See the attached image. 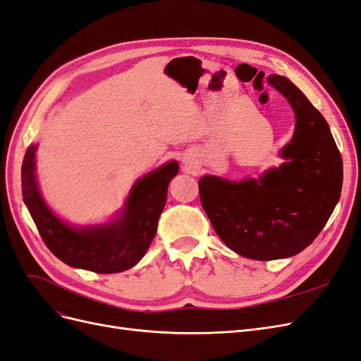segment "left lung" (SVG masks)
<instances>
[{
	"instance_id": "left-lung-1",
	"label": "left lung",
	"mask_w": 361,
	"mask_h": 361,
	"mask_svg": "<svg viewBox=\"0 0 361 361\" xmlns=\"http://www.w3.org/2000/svg\"><path fill=\"white\" fill-rule=\"evenodd\" d=\"M268 82L289 101L297 117L286 159L260 179L232 182L218 176L199 180L200 202L223 243L255 260L298 255L329 221L341 199L343 162L326 120L285 76Z\"/></svg>"
}]
</instances>
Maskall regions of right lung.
<instances>
[{"instance_id":"1","label":"right lung","mask_w":361,"mask_h":361,"mask_svg":"<svg viewBox=\"0 0 361 361\" xmlns=\"http://www.w3.org/2000/svg\"><path fill=\"white\" fill-rule=\"evenodd\" d=\"M36 149L30 146L24 157L23 197L51 253L69 267L99 274L122 272L138 264L155 238L169 183L179 171L178 162L164 164L137 180L116 221L75 228L54 215L42 199L35 174Z\"/></svg>"}]
</instances>
